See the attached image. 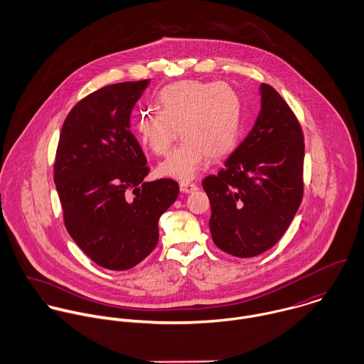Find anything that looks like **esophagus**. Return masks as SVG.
<instances>
[{
	"instance_id": "34e87169",
	"label": "esophagus",
	"mask_w": 364,
	"mask_h": 364,
	"mask_svg": "<svg viewBox=\"0 0 364 364\" xmlns=\"http://www.w3.org/2000/svg\"><path fill=\"white\" fill-rule=\"evenodd\" d=\"M179 188H181V192H183V193H191V192L198 191V185L193 182H181Z\"/></svg>"
}]
</instances>
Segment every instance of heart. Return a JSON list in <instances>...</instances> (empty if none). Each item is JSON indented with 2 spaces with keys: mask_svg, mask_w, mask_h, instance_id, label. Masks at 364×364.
Segmentation results:
<instances>
[{
  "mask_svg": "<svg viewBox=\"0 0 364 364\" xmlns=\"http://www.w3.org/2000/svg\"><path fill=\"white\" fill-rule=\"evenodd\" d=\"M159 109L140 112V141L158 156H166L178 137L183 141L158 166L162 176L191 181L208 164L230 154L241 127V100L225 82L179 81L164 87Z\"/></svg>",
  "mask_w": 364,
  "mask_h": 364,
  "instance_id": "obj_1",
  "label": "heart"
}]
</instances>
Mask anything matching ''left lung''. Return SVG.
<instances>
[{"label": "left lung", "mask_w": 364, "mask_h": 364, "mask_svg": "<svg viewBox=\"0 0 364 364\" xmlns=\"http://www.w3.org/2000/svg\"><path fill=\"white\" fill-rule=\"evenodd\" d=\"M262 109L245 140L217 175L202 185L208 193L213 242L238 258L270 250L286 232L304 195V134L279 92L260 85Z\"/></svg>", "instance_id": "obj_1"}]
</instances>
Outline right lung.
Wrapping results in <instances>:
<instances>
[{"label":"right lung","instance_id":"1","mask_svg":"<svg viewBox=\"0 0 364 364\" xmlns=\"http://www.w3.org/2000/svg\"><path fill=\"white\" fill-rule=\"evenodd\" d=\"M150 80L119 82L82 98L67 114L55 151L54 183L64 225L97 264L127 270L158 242V220L178 198L169 178L144 182L146 156L130 113Z\"/></svg>","mask_w":364,"mask_h":364}]
</instances>
